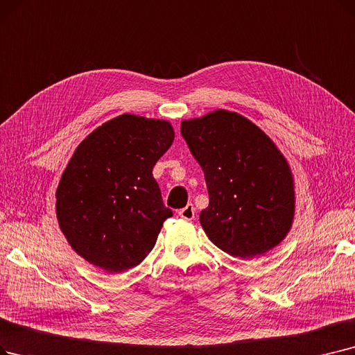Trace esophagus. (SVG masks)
Returning <instances> with one entry per match:
<instances>
[{"mask_svg":"<svg viewBox=\"0 0 355 355\" xmlns=\"http://www.w3.org/2000/svg\"><path fill=\"white\" fill-rule=\"evenodd\" d=\"M178 214L181 216L182 219H186V220H193V219H194V216H196V209H194V206H193V205H187L186 207L181 209V210L178 211Z\"/></svg>","mask_w":355,"mask_h":355,"instance_id":"obj_1","label":"esophagus"}]
</instances>
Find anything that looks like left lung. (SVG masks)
Segmentation results:
<instances>
[{
  "mask_svg": "<svg viewBox=\"0 0 355 355\" xmlns=\"http://www.w3.org/2000/svg\"><path fill=\"white\" fill-rule=\"evenodd\" d=\"M181 135L205 173L209 207L200 223L209 239L236 258L279 245L295 216V189L287 161L270 137L226 110L184 120Z\"/></svg>",
  "mask_w": 355,
  "mask_h": 355,
  "instance_id": "1",
  "label": "left lung"
}]
</instances>
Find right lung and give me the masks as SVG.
Returning a JSON list of instances; mask_svg holds the SVG:
<instances>
[{"mask_svg":"<svg viewBox=\"0 0 355 355\" xmlns=\"http://www.w3.org/2000/svg\"><path fill=\"white\" fill-rule=\"evenodd\" d=\"M173 141L168 121L121 114L76 148L56 190V216L88 263L121 272L150 252L173 216L152 169Z\"/></svg>","mask_w":355,"mask_h":355,"instance_id":"add662e5","label":"right lung"}]
</instances>
